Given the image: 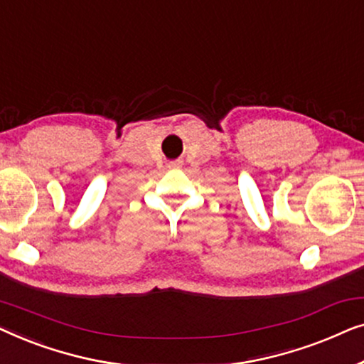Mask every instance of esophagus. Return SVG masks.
<instances>
[{
  "mask_svg": "<svg viewBox=\"0 0 364 364\" xmlns=\"http://www.w3.org/2000/svg\"><path fill=\"white\" fill-rule=\"evenodd\" d=\"M168 167H177V164L176 162H171V166H168Z\"/></svg>",
  "mask_w": 364,
  "mask_h": 364,
  "instance_id": "obj_1",
  "label": "esophagus"
}]
</instances>
